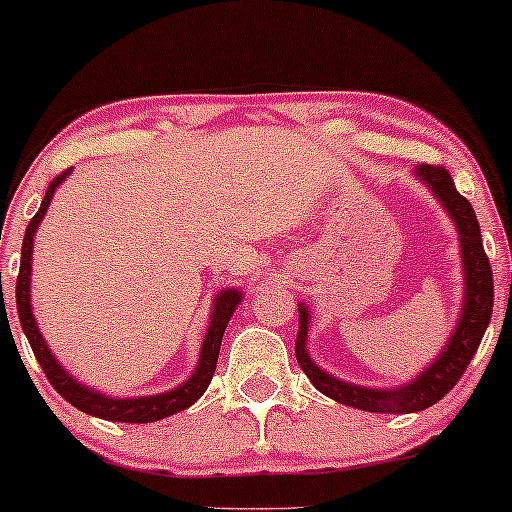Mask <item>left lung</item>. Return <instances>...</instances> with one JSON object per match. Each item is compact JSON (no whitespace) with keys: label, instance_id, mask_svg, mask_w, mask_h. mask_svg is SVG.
Here are the masks:
<instances>
[{"label":"left lung","instance_id":"1","mask_svg":"<svg viewBox=\"0 0 512 512\" xmlns=\"http://www.w3.org/2000/svg\"><path fill=\"white\" fill-rule=\"evenodd\" d=\"M414 178L424 182L433 197L438 199L440 207L455 223L457 238H460V257H462V305L457 315L455 327H452L448 342H445L440 354L433 358L419 375L409 383L397 387H366L349 383V380L337 378V375L322 370L308 354V327H310V308L298 303V337H296V358L301 363L303 373L308 375L322 395L334 402L346 404L361 411H375V414H411V411H424L440 402L462 373L467 370L469 361L477 354L481 337L491 320L493 308V276L489 257L481 243V228L477 216H474L472 204L455 190L450 173L443 166H421L414 168Z\"/></svg>","mask_w":512,"mask_h":512}]
</instances>
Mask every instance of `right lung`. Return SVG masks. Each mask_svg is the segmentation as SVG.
<instances>
[{
	"label": "right lung",
	"instance_id": "add662e5",
	"mask_svg": "<svg viewBox=\"0 0 512 512\" xmlns=\"http://www.w3.org/2000/svg\"><path fill=\"white\" fill-rule=\"evenodd\" d=\"M69 173H72V168L64 170L62 175H57V178L50 182L38 214L33 216L31 223H28L26 233H23L21 267H19V279H16V310H19L21 330L28 337V344H31L33 354L38 358L40 366H43L52 387H55V390L60 392L69 404H74L76 409L84 411L88 416H96V419H105V421H120V424H151V421H161L166 419V416L185 411L204 395V390L209 387L211 378H214L223 332H226V325L228 320H231L233 310L238 308L240 301H243V291L223 289L216 293L214 305H211L207 332H204V339H202V349H199L197 366L190 373V378L182 380V383L178 387H173V390L158 392V395H144V397H113V395H105L101 390H96V387L79 383V380H76L50 351L48 342L43 339V332L38 330V322H35L33 305H31L33 238L35 233H38V226L40 221H43L45 211L50 207L52 197H55L57 187L67 180Z\"/></svg>",
	"mask_w": 512,
	"mask_h": 512
}]
</instances>
